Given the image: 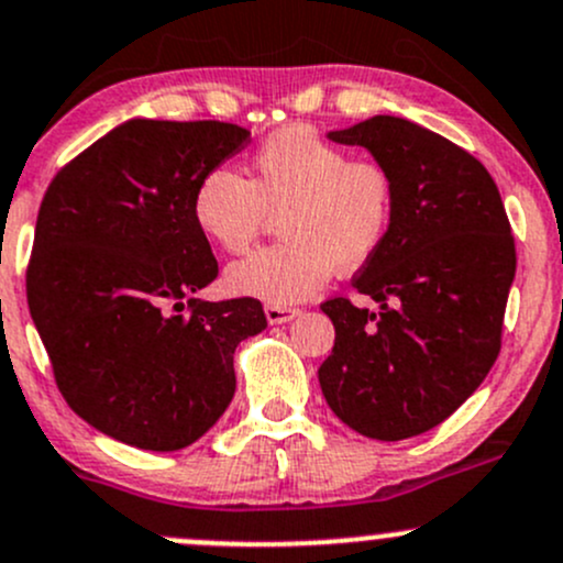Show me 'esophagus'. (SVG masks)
Returning <instances> with one entry per match:
<instances>
[{
	"label": "esophagus",
	"instance_id": "obj_1",
	"mask_svg": "<svg viewBox=\"0 0 563 563\" xmlns=\"http://www.w3.org/2000/svg\"><path fill=\"white\" fill-rule=\"evenodd\" d=\"M264 312H266V321L269 323H288L291 318L299 316L297 307H286V305H266Z\"/></svg>",
	"mask_w": 563,
	"mask_h": 563
}]
</instances>
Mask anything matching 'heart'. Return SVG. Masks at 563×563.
<instances>
[{
	"mask_svg": "<svg viewBox=\"0 0 563 563\" xmlns=\"http://www.w3.org/2000/svg\"><path fill=\"white\" fill-rule=\"evenodd\" d=\"M251 180L227 167L202 175L194 191L199 232L227 253H245L272 216H283L286 242L229 266L227 286L269 305H294L340 272L369 264L388 242L396 183L375 158L307 126L277 129L256 147Z\"/></svg>",
	"mask_w": 563,
	"mask_h": 563,
	"instance_id": "heart-1",
	"label": "heart"
}]
</instances>
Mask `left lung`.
I'll list each match as a JSON object with an SVG mask.
<instances>
[{"label":"left lung","instance_id":"left-lung-1","mask_svg":"<svg viewBox=\"0 0 563 563\" xmlns=\"http://www.w3.org/2000/svg\"><path fill=\"white\" fill-rule=\"evenodd\" d=\"M329 140L388 167L396 212L383 251L353 277L380 310L345 297L321 305L336 336L318 380L353 431L407 440L451 418L499 356L516 240L494 177L451 140L394 115Z\"/></svg>","mask_w":563,"mask_h":563}]
</instances>
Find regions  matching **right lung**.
I'll return each instance as SVG.
<instances>
[{"instance_id":"1","label":"right lung","mask_w":563,"mask_h":563,"mask_svg":"<svg viewBox=\"0 0 563 563\" xmlns=\"http://www.w3.org/2000/svg\"><path fill=\"white\" fill-rule=\"evenodd\" d=\"M247 142L236 123L132 118L47 186L29 312L67 405L112 440L197 442L232 401L236 345L266 329L258 299H194L218 277L194 191Z\"/></svg>"}]
</instances>
